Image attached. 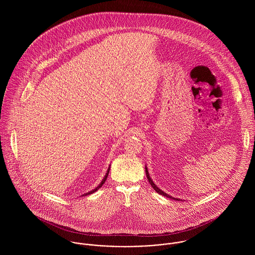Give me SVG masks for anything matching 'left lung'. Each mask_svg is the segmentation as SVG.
I'll list each match as a JSON object with an SVG mask.
<instances>
[{"mask_svg": "<svg viewBox=\"0 0 255 255\" xmlns=\"http://www.w3.org/2000/svg\"><path fill=\"white\" fill-rule=\"evenodd\" d=\"M145 173H146V177H147V180H148V182L149 183L152 185V187L154 188V190L155 191H157V193H159V194H161V195H164V196H166V197H169V198H171V199H175V200H180V199H178V198H175V197H173V196H170L169 194H167V193H165L164 191H162L160 188H158L157 186H156V184L154 183V182H152V180L150 179V176H149V174H148V171H147V168H145Z\"/></svg>", "mask_w": 255, "mask_h": 255, "instance_id": "obj_1", "label": "left lung"}]
</instances>
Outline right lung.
Masks as SVG:
<instances>
[{"instance_id":"obj_1","label":"right lung","mask_w":255,"mask_h":255,"mask_svg":"<svg viewBox=\"0 0 255 255\" xmlns=\"http://www.w3.org/2000/svg\"><path fill=\"white\" fill-rule=\"evenodd\" d=\"M109 171H110V168H109V169H108V171H107V173H106V176H105V177H104V179H103V181H102V182H101V183H100V184H99V185H98V186H97V187H96V188H94V189H93V190H91V191H89V192H87V193H85V194H84V195H88V194H91V193H93V192H95V191H96V190H98V189H99V188H100V187H101V186H102V185H103V184H104V182H106V180H107V177H108V175H109Z\"/></svg>"}]
</instances>
